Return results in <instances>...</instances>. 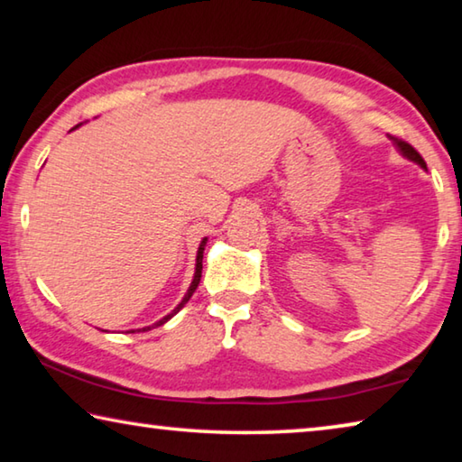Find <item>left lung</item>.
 I'll return each instance as SVG.
<instances>
[{"label": "left lung", "mask_w": 462, "mask_h": 462, "mask_svg": "<svg viewBox=\"0 0 462 462\" xmlns=\"http://www.w3.org/2000/svg\"><path fill=\"white\" fill-rule=\"evenodd\" d=\"M389 138L393 140V144L397 146V151H400L405 156V159L418 162L421 169H426V162H424V159H421V154L416 151V148L405 143V140H402V138H395V136H389Z\"/></svg>", "instance_id": "8db88e82"}]
</instances>
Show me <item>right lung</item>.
Masks as SVG:
<instances>
[{"instance_id": "add662e5", "label": "right lung", "mask_w": 462, "mask_h": 462, "mask_svg": "<svg viewBox=\"0 0 462 462\" xmlns=\"http://www.w3.org/2000/svg\"><path fill=\"white\" fill-rule=\"evenodd\" d=\"M77 128V126H75ZM206 242H208V238H203L201 240V245H199V248H198V259H195V275H193V281H191V285H189V289H187V293H185V297H183V300H181V303H179V306L173 310V311H171V314L169 316H165V318H162V319H159V322H156V324H152V326H146V328H140V330H143V332H146V330H151V328H156V326H162V324H165V322H169V319L171 318H173L175 314H177V311L179 310H181L183 306H185V303L187 301H189V297L193 295V291H195V289H198V285H199V279H201V261H203V248H206ZM130 332H134V330H130Z\"/></svg>"}]
</instances>
